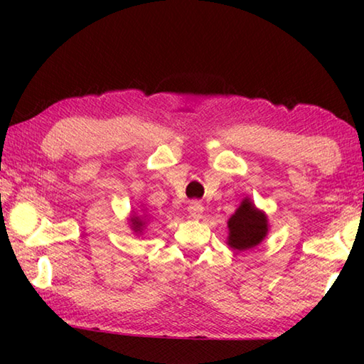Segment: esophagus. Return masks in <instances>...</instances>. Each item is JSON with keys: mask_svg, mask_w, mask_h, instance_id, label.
I'll list each match as a JSON object with an SVG mask.
<instances>
[{"mask_svg": "<svg viewBox=\"0 0 364 364\" xmlns=\"http://www.w3.org/2000/svg\"><path fill=\"white\" fill-rule=\"evenodd\" d=\"M188 210L191 213V217L200 218L202 217V212H204V207H202V204H200L199 200H191Z\"/></svg>", "mask_w": 364, "mask_h": 364, "instance_id": "34e87169", "label": "esophagus"}]
</instances>
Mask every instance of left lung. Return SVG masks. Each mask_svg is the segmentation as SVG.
<instances>
[{"label":"left lung","instance_id":"8db88e82","mask_svg":"<svg viewBox=\"0 0 364 364\" xmlns=\"http://www.w3.org/2000/svg\"><path fill=\"white\" fill-rule=\"evenodd\" d=\"M228 228H230L228 244L232 249L245 250L255 247L263 241L268 231V220L263 212L257 210L255 205L245 199L228 221Z\"/></svg>","mask_w":364,"mask_h":364}]
</instances>
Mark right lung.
I'll use <instances>...</instances> for the list:
<instances>
[{
	"mask_svg": "<svg viewBox=\"0 0 364 364\" xmlns=\"http://www.w3.org/2000/svg\"><path fill=\"white\" fill-rule=\"evenodd\" d=\"M132 221H133V226H134V228H133V230H136V231H139V228H141V226H143V223H141V220H139V218H133Z\"/></svg>",
	"mask_w": 364,
	"mask_h": 364,
	"instance_id": "right-lung-1",
	"label": "right lung"
}]
</instances>
